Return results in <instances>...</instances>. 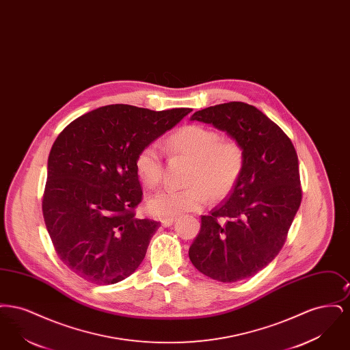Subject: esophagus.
I'll list each match as a JSON object with an SVG mask.
<instances>
[{
  "instance_id": "obj_1",
  "label": "esophagus",
  "mask_w": 350,
  "mask_h": 350,
  "mask_svg": "<svg viewBox=\"0 0 350 350\" xmlns=\"http://www.w3.org/2000/svg\"><path fill=\"white\" fill-rule=\"evenodd\" d=\"M174 220H176V217H163L161 219V224L164 227H169V226H172L174 223Z\"/></svg>"
}]
</instances>
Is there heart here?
Returning a JSON list of instances; mask_svg holds the SVG:
<instances>
[{"instance_id":"b5f03b06","label":"heart","mask_w":350,"mask_h":350,"mask_svg":"<svg viewBox=\"0 0 350 350\" xmlns=\"http://www.w3.org/2000/svg\"><path fill=\"white\" fill-rule=\"evenodd\" d=\"M167 147L194 160L185 189L167 187L152 196L147 207L156 217H170L200 210L208 200L227 197L239 183L245 156L234 140H223L221 135L200 124H187L172 133ZM135 169L147 187L154 189L164 173L163 150L157 143L143 146L135 157Z\"/></svg>"}]
</instances>
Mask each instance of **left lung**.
I'll return each instance as SVG.
<instances>
[{"label":"left lung","instance_id":"1","mask_svg":"<svg viewBox=\"0 0 350 350\" xmlns=\"http://www.w3.org/2000/svg\"><path fill=\"white\" fill-rule=\"evenodd\" d=\"M190 120L226 131L244 150L243 174L224 203L200 217L189 257L220 282L250 278L282 250L301 202L298 154L288 136L257 107L228 102Z\"/></svg>","mask_w":350,"mask_h":350}]
</instances>
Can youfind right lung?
I'll use <instances>...</instances> for the list:
<instances>
[{
	"label": "right lung",
	"mask_w": 350,
	"mask_h": 350,
	"mask_svg": "<svg viewBox=\"0 0 350 350\" xmlns=\"http://www.w3.org/2000/svg\"><path fill=\"white\" fill-rule=\"evenodd\" d=\"M190 111L109 105L75 119L55 140L43 217L59 258L85 281L120 282L144 260L160 221L135 217L143 196L135 157Z\"/></svg>",
	"instance_id": "add662e5"
}]
</instances>
